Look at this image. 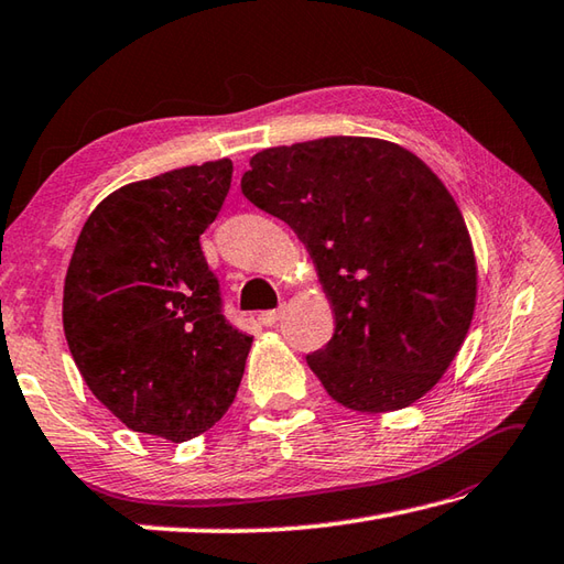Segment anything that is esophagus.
Returning <instances> with one entry per match:
<instances>
[{"label":"esophagus","instance_id":"1","mask_svg":"<svg viewBox=\"0 0 564 564\" xmlns=\"http://www.w3.org/2000/svg\"><path fill=\"white\" fill-rule=\"evenodd\" d=\"M280 318H282V308H272V312H262V314H260V324L274 326Z\"/></svg>","mask_w":564,"mask_h":564}]
</instances>
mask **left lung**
Returning <instances> with one entry per match:
<instances>
[{
	"mask_svg": "<svg viewBox=\"0 0 564 564\" xmlns=\"http://www.w3.org/2000/svg\"><path fill=\"white\" fill-rule=\"evenodd\" d=\"M246 197L290 224L336 312L306 362L352 411L404 409L438 384L473 324L477 265L465 218L406 148L360 135L250 158Z\"/></svg>",
	"mask_w": 564,
	"mask_h": 564,
	"instance_id": "8db88e82",
	"label": "left lung"
}]
</instances>
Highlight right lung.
Listing matches in <instances>:
<instances>
[{"instance_id": "add662e5", "label": "right lung", "mask_w": 564, "mask_h": 564, "mask_svg": "<svg viewBox=\"0 0 564 564\" xmlns=\"http://www.w3.org/2000/svg\"><path fill=\"white\" fill-rule=\"evenodd\" d=\"M231 175L224 158L131 182L77 238L65 338L91 394L131 431L185 443L236 399L252 338L224 316L199 243Z\"/></svg>"}]
</instances>
